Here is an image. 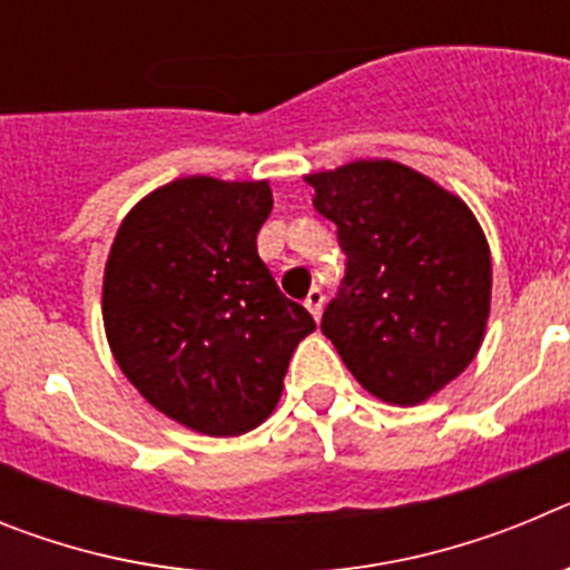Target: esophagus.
Masks as SVG:
<instances>
[{"instance_id":"1","label":"esophagus","mask_w":570,"mask_h":570,"mask_svg":"<svg viewBox=\"0 0 570 570\" xmlns=\"http://www.w3.org/2000/svg\"><path fill=\"white\" fill-rule=\"evenodd\" d=\"M322 305H325V296H322L320 288H314L308 296H305V308L311 311V316H314V320H320L322 316Z\"/></svg>"}]
</instances>
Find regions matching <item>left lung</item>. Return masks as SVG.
<instances>
[{
	"label": "left lung",
	"instance_id": "left-lung-1",
	"mask_svg": "<svg viewBox=\"0 0 570 570\" xmlns=\"http://www.w3.org/2000/svg\"><path fill=\"white\" fill-rule=\"evenodd\" d=\"M305 183L347 256L322 334L376 400L400 407L431 400L485 340L491 250L476 216L394 159H356Z\"/></svg>",
	"mask_w": 570,
	"mask_h": 570
}]
</instances>
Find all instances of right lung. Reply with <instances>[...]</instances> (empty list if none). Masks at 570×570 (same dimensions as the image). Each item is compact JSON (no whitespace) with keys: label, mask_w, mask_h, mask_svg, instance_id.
I'll return each mask as SVG.
<instances>
[{"label":"right lung","mask_w":570,"mask_h":570,"mask_svg":"<svg viewBox=\"0 0 570 570\" xmlns=\"http://www.w3.org/2000/svg\"><path fill=\"white\" fill-rule=\"evenodd\" d=\"M268 179L183 176L142 196L110 245L102 322L130 385L168 420L239 436L274 414L314 316L256 254Z\"/></svg>","instance_id":"add662e5"}]
</instances>
